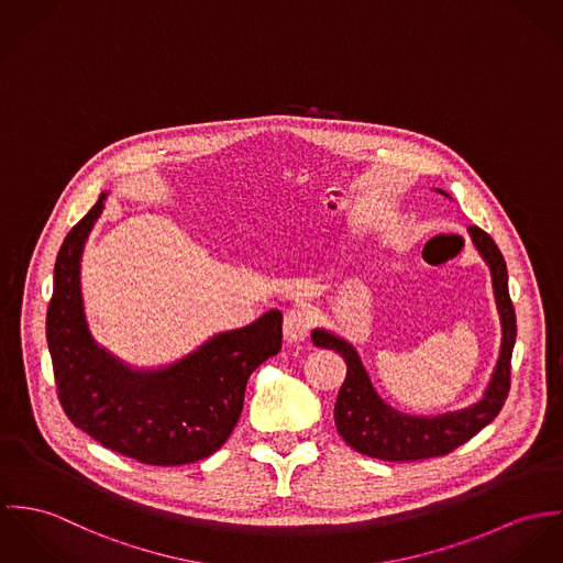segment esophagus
I'll return each instance as SVG.
<instances>
[{"instance_id":"1","label":"esophagus","mask_w":563,"mask_h":563,"mask_svg":"<svg viewBox=\"0 0 563 563\" xmlns=\"http://www.w3.org/2000/svg\"><path fill=\"white\" fill-rule=\"evenodd\" d=\"M312 328L311 312L305 309H291L285 314L283 321V334L287 343H300L309 336V330Z\"/></svg>"}]
</instances>
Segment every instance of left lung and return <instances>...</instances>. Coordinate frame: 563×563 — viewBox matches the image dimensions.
<instances>
[{"label": "left lung", "instance_id": "1", "mask_svg": "<svg viewBox=\"0 0 563 563\" xmlns=\"http://www.w3.org/2000/svg\"><path fill=\"white\" fill-rule=\"evenodd\" d=\"M437 191L451 198L442 189L437 188ZM468 235L490 269L500 321L499 358L482 397L475 404L462 410L430 417L401 412L379 397L354 343L328 328L312 330L311 341L317 347L334 350L347 363V375L334 404V426L343 440L358 453L388 462L437 457L471 440L499 415L509 393V361L516 343V314L507 289V265L497 244L477 227H468Z\"/></svg>", "mask_w": 563, "mask_h": 563}]
</instances>
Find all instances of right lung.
Returning a JSON list of instances; mask_svg holds the SVG:
<instances>
[{
    "label": "right lung",
    "instance_id": "right-lung-1",
    "mask_svg": "<svg viewBox=\"0 0 563 563\" xmlns=\"http://www.w3.org/2000/svg\"><path fill=\"white\" fill-rule=\"evenodd\" d=\"M108 191L66 235L47 311V343L66 417L103 446L153 466L216 453L235 430L246 382L283 345V314L218 332L184 358L133 367L92 336L81 296V254Z\"/></svg>",
    "mask_w": 563,
    "mask_h": 563
}]
</instances>
